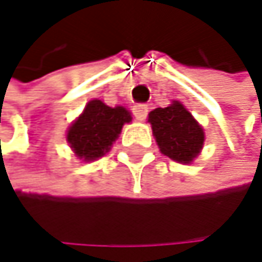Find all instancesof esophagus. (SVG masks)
<instances>
[{"label":"esophagus","mask_w":262,"mask_h":262,"mask_svg":"<svg viewBox=\"0 0 262 262\" xmlns=\"http://www.w3.org/2000/svg\"><path fill=\"white\" fill-rule=\"evenodd\" d=\"M147 113H149V107L146 104H138V105L134 107V115H135V118L138 121H144Z\"/></svg>","instance_id":"obj_1"}]
</instances>
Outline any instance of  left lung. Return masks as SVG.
I'll return each mask as SVG.
<instances>
[{
    "label": "left lung",
    "mask_w": 262,
    "mask_h": 262,
    "mask_svg": "<svg viewBox=\"0 0 262 262\" xmlns=\"http://www.w3.org/2000/svg\"><path fill=\"white\" fill-rule=\"evenodd\" d=\"M149 122L157 144L166 157L179 163H191L202 150L205 134L202 125L180 102L155 108L149 113Z\"/></svg>",
    "instance_id": "8db88e82"
}]
</instances>
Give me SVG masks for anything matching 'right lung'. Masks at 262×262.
Returning <instances> with one entry per match:
<instances>
[{
    "mask_svg": "<svg viewBox=\"0 0 262 262\" xmlns=\"http://www.w3.org/2000/svg\"><path fill=\"white\" fill-rule=\"evenodd\" d=\"M130 121L132 116L124 107L113 108L99 99H93L68 128L67 141L80 160H98L110 150L122 125Z\"/></svg>",
    "mask_w": 262,
    "mask_h": 262,
    "instance_id": "obj_1",
    "label": "right lung"
}]
</instances>
